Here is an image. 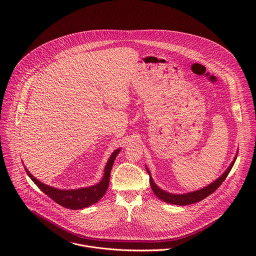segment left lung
Segmentation results:
<instances>
[{"instance_id":"left-lung-1","label":"left lung","mask_w":256,"mask_h":256,"mask_svg":"<svg viewBox=\"0 0 256 256\" xmlns=\"http://www.w3.org/2000/svg\"><path fill=\"white\" fill-rule=\"evenodd\" d=\"M238 154H236V156L234 158V160L232 162V164H230V166L226 168V170L220 176L219 178H217L215 182L210 183L209 185H207L204 188H201L199 190L196 191H192V192H188V193H183V194H174V193H170L168 191H164V189L160 188L156 183L154 182L152 176H150V172L148 170V168L146 166V172L150 174V187L154 191V193L156 194V196L158 198H160V200L170 203V204H174V205H180V206H185V205H190L196 202H199L201 200H203L204 198H206L207 196L211 195L214 191H216V189L219 188L220 185L222 182L226 180V178L228 176V174H230L236 160Z\"/></svg>"}]
</instances>
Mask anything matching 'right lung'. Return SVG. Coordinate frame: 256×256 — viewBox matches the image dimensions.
I'll use <instances>...</instances> for the list:
<instances>
[{"label": "right lung", "mask_w": 256, "mask_h": 256, "mask_svg": "<svg viewBox=\"0 0 256 256\" xmlns=\"http://www.w3.org/2000/svg\"><path fill=\"white\" fill-rule=\"evenodd\" d=\"M120 150L121 148H117L111 154V156L106 164V168L104 170V178H102V180L98 184H94V185H92L88 187H82V188L70 189V190L58 189V188L52 187L50 185H47V184H44V183L39 182L28 170V168L26 166H24V170H26L28 176L32 178V180L38 186V188L43 193L48 195L56 203H58L59 205L65 207V208L72 209V210L84 209V208H86V207L96 203L106 194V192L108 188V184H110L111 168H112L114 160H115L118 152H120Z\"/></svg>", "instance_id": "obj_1"}]
</instances>
